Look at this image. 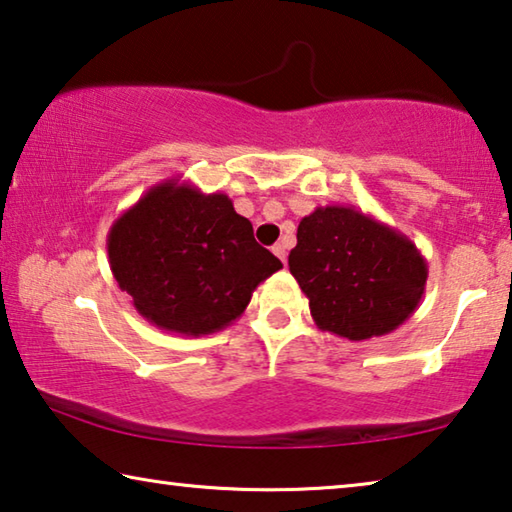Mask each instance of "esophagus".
I'll use <instances>...</instances> for the list:
<instances>
[{
    "instance_id": "34e87169",
    "label": "esophagus",
    "mask_w": 512,
    "mask_h": 512,
    "mask_svg": "<svg viewBox=\"0 0 512 512\" xmlns=\"http://www.w3.org/2000/svg\"><path fill=\"white\" fill-rule=\"evenodd\" d=\"M273 253L280 257L282 262H287V244H284V241H282V244H275L273 246Z\"/></svg>"
}]
</instances>
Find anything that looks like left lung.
Returning <instances> with one entry per match:
<instances>
[{
    "instance_id": "obj_1",
    "label": "left lung",
    "mask_w": 512,
    "mask_h": 512,
    "mask_svg": "<svg viewBox=\"0 0 512 512\" xmlns=\"http://www.w3.org/2000/svg\"><path fill=\"white\" fill-rule=\"evenodd\" d=\"M289 271L318 329L348 341L400 327L418 309L429 275L409 237L348 205L316 207L300 221Z\"/></svg>"
}]
</instances>
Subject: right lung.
Instances as JSON below:
<instances>
[{
    "label": "right lung",
    "mask_w": 512,
    "mask_h": 512,
    "mask_svg": "<svg viewBox=\"0 0 512 512\" xmlns=\"http://www.w3.org/2000/svg\"><path fill=\"white\" fill-rule=\"evenodd\" d=\"M106 246L110 271L137 314L183 336L235 323L253 291L282 268L228 196L203 194L180 178L153 185L121 212Z\"/></svg>",
    "instance_id": "1"
}]
</instances>
